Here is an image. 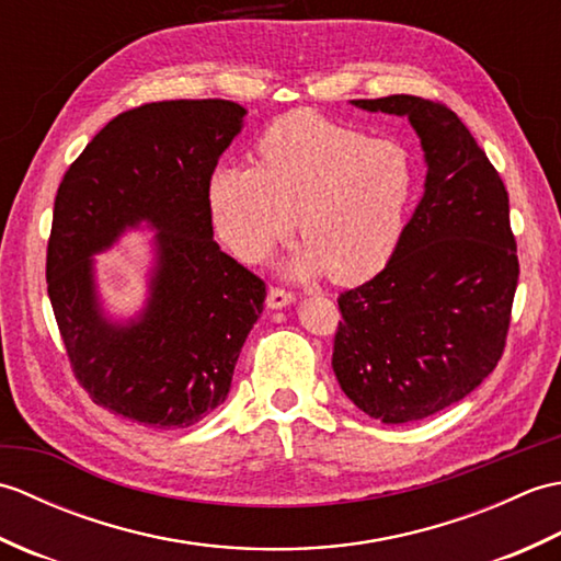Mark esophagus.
Listing matches in <instances>:
<instances>
[{
    "label": "esophagus",
    "instance_id": "esophagus-1",
    "mask_svg": "<svg viewBox=\"0 0 561 561\" xmlns=\"http://www.w3.org/2000/svg\"><path fill=\"white\" fill-rule=\"evenodd\" d=\"M294 301H296V296L287 289H282V287H270V291H267V306L270 308H284V306H289Z\"/></svg>",
    "mask_w": 561,
    "mask_h": 561
}]
</instances>
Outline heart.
<instances>
[{"label":"heart","mask_w":561,"mask_h":561,"mask_svg":"<svg viewBox=\"0 0 561 561\" xmlns=\"http://www.w3.org/2000/svg\"><path fill=\"white\" fill-rule=\"evenodd\" d=\"M257 165H219L207 199L214 231L243 262H260L294 229V277L359 284L396 253L416 190L412 151L313 113H289L260 135ZM297 217L294 218L293 214Z\"/></svg>","instance_id":"1"}]
</instances>
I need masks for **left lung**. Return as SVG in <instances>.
I'll use <instances>...</instances> for the list:
<instances>
[{"label": "left lung", "mask_w": 561, "mask_h": 561, "mask_svg": "<svg viewBox=\"0 0 561 561\" xmlns=\"http://www.w3.org/2000/svg\"><path fill=\"white\" fill-rule=\"evenodd\" d=\"M352 103L408 117L426 183L388 265L340 294L332 371L374 420L416 422L470 396L502 359L518 284L508 193L448 105L404 93Z\"/></svg>", "instance_id": "left-lung-1"}]
</instances>
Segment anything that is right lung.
<instances>
[{"mask_svg": "<svg viewBox=\"0 0 561 561\" xmlns=\"http://www.w3.org/2000/svg\"><path fill=\"white\" fill-rule=\"evenodd\" d=\"M233 101H159L125 111L93 137L57 187L47 296L81 388L113 414L183 428L226 400L265 282L214 241L207 187L241 133ZM158 229L146 311L102 316L91 254L127 228Z\"/></svg>", "mask_w": 561, "mask_h": 561, "instance_id": "1", "label": "right lung"}]
</instances>
